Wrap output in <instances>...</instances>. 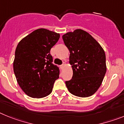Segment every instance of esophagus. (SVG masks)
<instances>
[{
	"mask_svg": "<svg viewBox=\"0 0 124 124\" xmlns=\"http://www.w3.org/2000/svg\"><path fill=\"white\" fill-rule=\"evenodd\" d=\"M64 63H63V64H62V65L60 66V68H61L62 69V68H63V67H64Z\"/></svg>",
	"mask_w": 124,
	"mask_h": 124,
	"instance_id": "1",
	"label": "esophagus"
}]
</instances>
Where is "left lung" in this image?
<instances>
[{
  "label": "left lung",
  "mask_w": 124,
  "mask_h": 124,
  "mask_svg": "<svg viewBox=\"0 0 124 124\" xmlns=\"http://www.w3.org/2000/svg\"><path fill=\"white\" fill-rule=\"evenodd\" d=\"M70 52L72 79L66 81L68 89L78 97L92 96L99 88L106 73V54L99 43L81 29L63 35Z\"/></svg>",
  "instance_id": "1"
}]
</instances>
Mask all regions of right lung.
Instances as JSON below:
<instances>
[{
    "mask_svg": "<svg viewBox=\"0 0 124 124\" xmlns=\"http://www.w3.org/2000/svg\"><path fill=\"white\" fill-rule=\"evenodd\" d=\"M60 34L37 29L18 43L15 53L14 71L23 91L33 98H42L52 92L60 69L52 63L50 50Z\"/></svg>",
    "mask_w": 124,
    "mask_h": 124,
    "instance_id": "1",
    "label": "right lung"
}]
</instances>
